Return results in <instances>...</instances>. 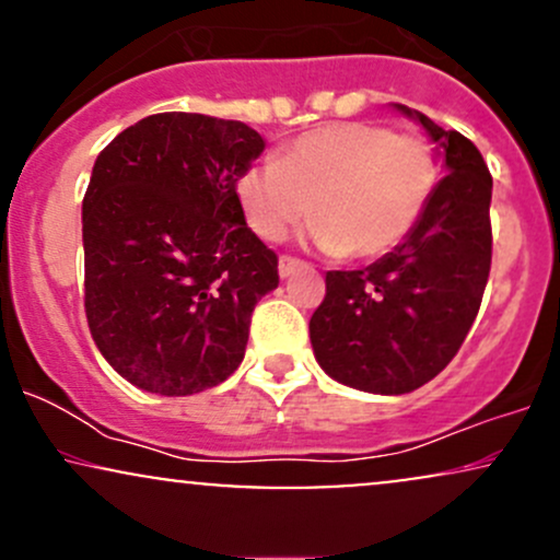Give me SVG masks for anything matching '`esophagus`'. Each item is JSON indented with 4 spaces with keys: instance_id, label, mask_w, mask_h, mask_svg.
Here are the masks:
<instances>
[{
    "instance_id": "1",
    "label": "esophagus",
    "mask_w": 560,
    "mask_h": 560,
    "mask_svg": "<svg viewBox=\"0 0 560 560\" xmlns=\"http://www.w3.org/2000/svg\"><path fill=\"white\" fill-rule=\"evenodd\" d=\"M300 268H305V262L298 260V258H287V255H284V258H279V276H281V279H289V276L298 273Z\"/></svg>"
}]
</instances>
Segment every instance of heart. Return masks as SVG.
<instances>
[{"instance_id":"obj_1","label":"heart","mask_w":560,"mask_h":560,"mask_svg":"<svg viewBox=\"0 0 560 560\" xmlns=\"http://www.w3.org/2000/svg\"><path fill=\"white\" fill-rule=\"evenodd\" d=\"M436 184L432 144L378 124H326L305 131L240 176L249 229L279 242L311 215V242L326 253L378 258L413 231Z\"/></svg>"}]
</instances>
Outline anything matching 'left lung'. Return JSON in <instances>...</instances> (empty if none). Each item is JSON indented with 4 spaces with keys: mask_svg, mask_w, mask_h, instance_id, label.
<instances>
[{
    "mask_svg": "<svg viewBox=\"0 0 560 560\" xmlns=\"http://www.w3.org/2000/svg\"><path fill=\"white\" fill-rule=\"evenodd\" d=\"M416 120L445 178L392 253L361 271L326 273V298L311 318L320 369L345 387L405 395L423 387L464 345L492 262V176L464 133L392 105Z\"/></svg>",
    "mask_w": 560,
    "mask_h": 560,
    "instance_id": "8db88e82",
    "label": "left lung"
}]
</instances>
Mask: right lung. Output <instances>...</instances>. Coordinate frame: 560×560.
Returning <instances> with one entry per match:
<instances>
[{
    "label": "right lung",
    "mask_w": 560,
    "mask_h": 560,
    "mask_svg": "<svg viewBox=\"0 0 560 560\" xmlns=\"http://www.w3.org/2000/svg\"><path fill=\"white\" fill-rule=\"evenodd\" d=\"M266 141L242 120L160 113L120 131L83 195L86 320L133 387L184 397L240 369L279 258L244 221L236 182Z\"/></svg>",
    "instance_id": "right-lung-1"
}]
</instances>
